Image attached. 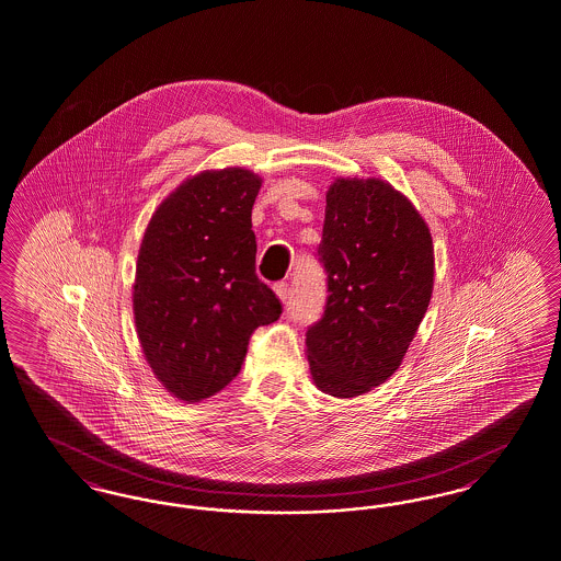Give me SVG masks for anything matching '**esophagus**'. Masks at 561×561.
I'll use <instances>...</instances> for the list:
<instances>
[{"mask_svg":"<svg viewBox=\"0 0 561 561\" xmlns=\"http://www.w3.org/2000/svg\"><path fill=\"white\" fill-rule=\"evenodd\" d=\"M273 291H275V296H277L282 302H288V298H290V286H288L286 282L275 284V286H273Z\"/></svg>","mask_w":561,"mask_h":561,"instance_id":"34e87169","label":"esophagus"}]
</instances>
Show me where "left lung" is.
<instances>
[{"label": "left lung", "mask_w": 561, "mask_h": 561, "mask_svg": "<svg viewBox=\"0 0 561 561\" xmlns=\"http://www.w3.org/2000/svg\"><path fill=\"white\" fill-rule=\"evenodd\" d=\"M317 252L330 296L305 340L311 378L330 397L355 399L401 367L417 334L434 290L432 233L388 181L336 178Z\"/></svg>", "instance_id": "left-lung-1"}]
</instances>
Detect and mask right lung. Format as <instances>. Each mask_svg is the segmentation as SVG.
<instances>
[{
    "instance_id": "1",
    "label": "right lung",
    "mask_w": 561,
    "mask_h": 561,
    "mask_svg": "<svg viewBox=\"0 0 561 561\" xmlns=\"http://www.w3.org/2000/svg\"><path fill=\"white\" fill-rule=\"evenodd\" d=\"M263 180L242 167L201 171L158 204L134 282L137 337L162 388L201 403L233 380L259 325L282 305L256 277L252 204Z\"/></svg>"
}]
</instances>
